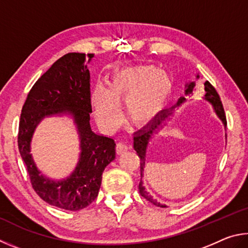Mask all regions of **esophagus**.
<instances>
[{
	"label": "esophagus",
	"instance_id": "esophagus-1",
	"mask_svg": "<svg viewBox=\"0 0 248 248\" xmlns=\"http://www.w3.org/2000/svg\"><path fill=\"white\" fill-rule=\"evenodd\" d=\"M131 148H132L131 146L124 144V142H117V145H116V153L119 154V155H122V154L126 153V151L129 150Z\"/></svg>",
	"mask_w": 248,
	"mask_h": 248
}]
</instances>
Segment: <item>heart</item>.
<instances>
[{"mask_svg":"<svg viewBox=\"0 0 248 248\" xmlns=\"http://www.w3.org/2000/svg\"><path fill=\"white\" fill-rule=\"evenodd\" d=\"M108 88L98 85L93 93L95 117L106 128L121 122L120 102L125 101L133 123L145 124L157 116L172 90L168 74L154 65H135L117 68L108 81Z\"/></svg>","mask_w":248,"mask_h":248,"instance_id":"obj_1","label":"heart"}]
</instances>
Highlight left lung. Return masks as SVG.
Returning <instances> with one entry per match:
<instances>
[{
    "instance_id": "left-lung-1",
    "label": "left lung",
    "mask_w": 248,
    "mask_h": 248,
    "mask_svg": "<svg viewBox=\"0 0 248 248\" xmlns=\"http://www.w3.org/2000/svg\"><path fill=\"white\" fill-rule=\"evenodd\" d=\"M198 77V76H197ZM194 86H195V82L192 81L190 84L186 85V88L185 90V93L188 94L193 91L194 89ZM205 91H206V94H205V100L208 101L209 103H211V106L214 107V110L216 112V114L218 115L219 119L222 121V123L224 124V127L227 128V117H225V113H224V108L222 106V102H221L220 97L218 93H217V90L215 89V87L212 86L209 81H206L205 82ZM184 102H186V98L182 97L180 98L179 101H177L176 106H182ZM177 108L173 107L170 111H167L166 113H163L161 116H159L158 119H155L151 123H149L147 126H145L142 129H140V131L136 132L134 134V149L136 150L137 155L140 157V175L142 176V171H144V168H145V157H146V149H147V146H148V142L151 140V138L154 137L155 134H157L160 129L163 127V125H166L167 122L171 119V116L174 115V113L176 112ZM227 136V135H225ZM138 189H140V193L142 197L145 199H147L149 202L154 203L155 206L160 207V208H166V205H162V203L158 202L155 199H154L151 197V195L147 192L145 189L144 186H142V182L140 179V185H138Z\"/></svg>"
}]
</instances>
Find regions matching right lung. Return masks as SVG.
I'll return each mask as SVG.
<instances>
[{
  "label": "right lung",
  "instance_id": "right-lung-1",
  "mask_svg": "<svg viewBox=\"0 0 248 248\" xmlns=\"http://www.w3.org/2000/svg\"><path fill=\"white\" fill-rule=\"evenodd\" d=\"M89 61L93 54H88ZM90 73L84 53L60 58L36 81L21 108L18 149L39 197L51 206L77 211L98 196L102 173L115 158L113 138L97 135L90 127ZM67 112L74 117L81 137L82 153L76 171L66 180L55 182L40 174L30 155L34 128L43 117Z\"/></svg>",
  "mask_w": 248,
  "mask_h": 248
}]
</instances>
